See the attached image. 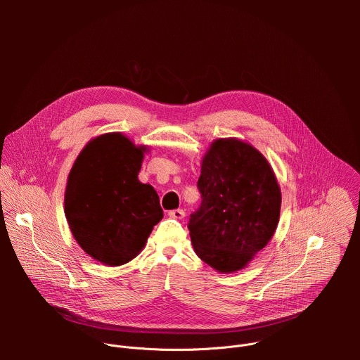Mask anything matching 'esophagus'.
I'll use <instances>...</instances> for the list:
<instances>
[{
  "mask_svg": "<svg viewBox=\"0 0 360 360\" xmlns=\"http://www.w3.org/2000/svg\"><path fill=\"white\" fill-rule=\"evenodd\" d=\"M168 215L174 219H184L185 218V211L182 210H174V211H169Z\"/></svg>",
  "mask_w": 360,
  "mask_h": 360,
  "instance_id": "1",
  "label": "esophagus"
}]
</instances>
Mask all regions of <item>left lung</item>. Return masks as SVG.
Listing matches in <instances>:
<instances>
[{"label": "left lung", "instance_id": "obj_1", "mask_svg": "<svg viewBox=\"0 0 360 360\" xmlns=\"http://www.w3.org/2000/svg\"><path fill=\"white\" fill-rule=\"evenodd\" d=\"M200 207L188 229L199 258L221 274L243 269L272 239L281 188L262 153L236 138L215 139L200 165Z\"/></svg>", "mask_w": 360, "mask_h": 360}]
</instances>
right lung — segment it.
Here are the masks:
<instances>
[{
    "instance_id": "right-lung-1",
    "label": "right lung",
    "mask_w": 360,
    "mask_h": 360,
    "mask_svg": "<svg viewBox=\"0 0 360 360\" xmlns=\"http://www.w3.org/2000/svg\"><path fill=\"white\" fill-rule=\"evenodd\" d=\"M146 146L121 132L91 139L77 157L65 189V217L78 245L108 266L142 250L164 217L157 191L138 179Z\"/></svg>"
}]
</instances>
